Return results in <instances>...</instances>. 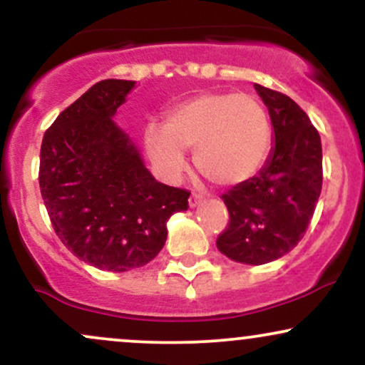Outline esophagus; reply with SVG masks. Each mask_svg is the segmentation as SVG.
Segmentation results:
<instances>
[{
	"instance_id": "esophagus-1",
	"label": "esophagus",
	"mask_w": 365,
	"mask_h": 365,
	"mask_svg": "<svg viewBox=\"0 0 365 365\" xmlns=\"http://www.w3.org/2000/svg\"><path fill=\"white\" fill-rule=\"evenodd\" d=\"M202 200H204V195L202 194H192L190 199H188V206L197 207L200 202H202Z\"/></svg>"
}]
</instances>
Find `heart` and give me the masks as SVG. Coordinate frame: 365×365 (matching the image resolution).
<instances>
[{"label": "heart", "instance_id": "b5f03b06", "mask_svg": "<svg viewBox=\"0 0 365 365\" xmlns=\"http://www.w3.org/2000/svg\"><path fill=\"white\" fill-rule=\"evenodd\" d=\"M144 145L166 180L187 166L183 149H194V165L209 182L233 187L261 170L271 149L269 116L257 98L235 92H206L178 103L165 123H149Z\"/></svg>", "mask_w": 365, "mask_h": 365}]
</instances>
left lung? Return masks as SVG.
<instances>
[{
  "label": "left lung",
  "mask_w": 365,
  "mask_h": 365,
  "mask_svg": "<svg viewBox=\"0 0 365 365\" xmlns=\"http://www.w3.org/2000/svg\"><path fill=\"white\" fill-rule=\"evenodd\" d=\"M273 123V148L255 177L221 195L230 212L217 237L221 254L261 266L283 257L302 240L322 187L321 137L288 96L255 83Z\"/></svg>",
  "instance_id": "obj_1"
}]
</instances>
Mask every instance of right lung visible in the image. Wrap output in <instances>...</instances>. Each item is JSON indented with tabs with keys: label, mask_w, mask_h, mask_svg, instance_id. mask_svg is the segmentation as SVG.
<instances>
[{
	"label": "right lung",
	"mask_w": 365,
	"mask_h": 365,
	"mask_svg": "<svg viewBox=\"0 0 365 365\" xmlns=\"http://www.w3.org/2000/svg\"><path fill=\"white\" fill-rule=\"evenodd\" d=\"M135 81L98 82L60 113L41 145L39 185L63 245L98 269L145 266L190 192L158 182L113 116Z\"/></svg>",
	"instance_id": "add662e5"
}]
</instances>
